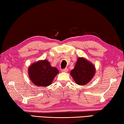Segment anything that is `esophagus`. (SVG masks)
Here are the masks:
<instances>
[{
    "label": "esophagus",
    "mask_w": 124,
    "mask_h": 124,
    "mask_svg": "<svg viewBox=\"0 0 124 124\" xmlns=\"http://www.w3.org/2000/svg\"><path fill=\"white\" fill-rule=\"evenodd\" d=\"M62 72H65L66 73L68 72V69L67 68H65V69H63V70H62Z\"/></svg>",
    "instance_id": "obj_1"
}]
</instances>
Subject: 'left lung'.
<instances>
[{"mask_svg": "<svg viewBox=\"0 0 124 124\" xmlns=\"http://www.w3.org/2000/svg\"><path fill=\"white\" fill-rule=\"evenodd\" d=\"M95 73L96 68L91 62L84 57H78L70 74L77 84L83 86L91 80Z\"/></svg>", "mask_w": 124, "mask_h": 124, "instance_id": "8db88e82", "label": "left lung"}]
</instances>
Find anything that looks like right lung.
I'll return each instance as SVG.
<instances>
[{"label": "right lung", "mask_w": 124, "mask_h": 124, "mask_svg": "<svg viewBox=\"0 0 124 124\" xmlns=\"http://www.w3.org/2000/svg\"><path fill=\"white\" fill-rule=\"evenodd\" d=\"M59 70L51 66L46 60L34 62L28 67V73L31 81L38 86L46 87L52 83Z\"/></svg>", "instance_id": "add662e5"}]
</instances>
